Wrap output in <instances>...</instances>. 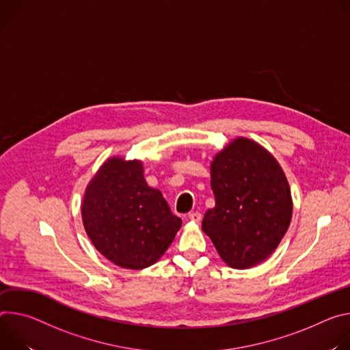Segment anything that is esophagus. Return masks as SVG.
<instances>
[{"label":"esophagus","instance_id":"1","mask_svg":"<svg viewBox=\"0 0 350 350\" xmlns=\"http://www.w3.org/2000/svg\"><path fill=\"white\" fill-rule=\"evenodd\" d=\"M187 217L191 222H200L202 221V213H199V211H193Z\"/></svg>","mask_w":350,"mask_h":350}]
</instances>
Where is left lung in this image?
Returning a JSON list of instances; mask_svg holds the SVG:
<instances>
[{
	"instance_id": "left-lung-1",
	"label": "left lung",
	"mask_w": 350,
	"mask_h": 350,
	"mask_svg": "<svg viewBox=\"0 0 350 350\" xmlns=\"http://www.w3.org/2000/svg\"><path fill=\"white\" fill-rule=\"evenodd\" d=\"M215 207L203 230L221 258L245 269L264 261L284 238L292 218V196L277 160L256 142L239 137L211 164Z\"/></svg>"
}]
</instances>
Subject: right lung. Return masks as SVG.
<instances>
[{
    "label": "right lung",
    "instance_id": "obj_1",
    "mask_svg": "<svg viewBox=\"0 0 350 350\" xmlns=\"http://www.w3.org/2000/svg\"><path fill=\"white\" fill-rule=\"evenodd\" d=\"M82 218L94 247L129 269L157 261L182 225L161 191L146 183L142 163L122 159L108 160L92 179Z\"/></svg>",
    "mask_w": 350,
    "mask_h": 350
}]
</instances>
